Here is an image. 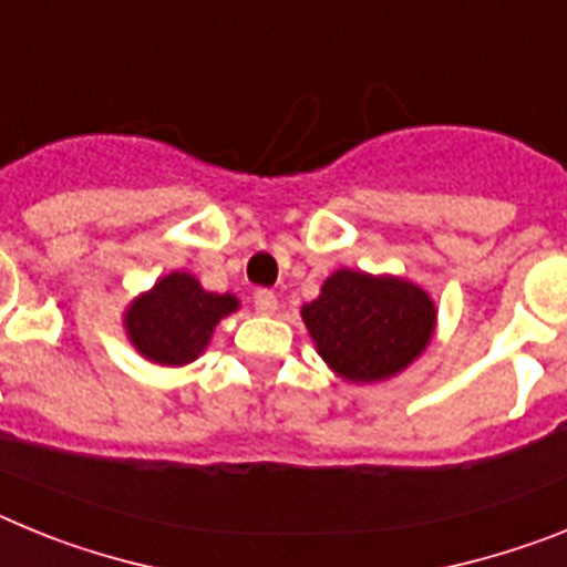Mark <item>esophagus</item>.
Returning <instances> with one entry per match:
<instances>
[{
    "mask_svg": "<svg viewBox=\"0 0 567 567\" xmlns=\"http://www.w3.org/2000/svg\"><path fill=\"white\" fill-rule=\"evenodd\" d=\"M252 300H255V309H258L260 315H272L275 309H278V295H275L272 289H258Z\"/></svg>",
    "mask_w": 567,
    "mask_h": 567,
    "instance_id": "34e87169",
    "label": "esophagus"
}]
</instances>
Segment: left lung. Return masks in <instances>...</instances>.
I'll return each instance as SVG.
<instances>
[{
	"label": "left lung",
	"instance_id": "left-lung-1",
	"mask_svg": "<svg viewBox=\"0 0 567 567\" xmlns=\"http://www.w3.org/2000/svg\"><path fill=\"white\" fill-rule=\"evenodd\" d=\"M300 315L320 358L358 383L398 374L434 332V303L423 289L352 269L334 272Z\"/></svg>",
	"mask_w": 567,
	"mask_h": 567
}]
</instances>
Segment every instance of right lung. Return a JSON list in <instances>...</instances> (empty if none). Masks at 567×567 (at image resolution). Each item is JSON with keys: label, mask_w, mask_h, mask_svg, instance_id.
Masks as SVG:
<instances>
[{"label": "right lung", "mask_w": 567, "mask_h": 567, "mask_svg": "<svg viewBox=\"0 0 567 567\" xmlns=\"http://www.w3.org/2000/svg\"><path fill=\"white\" fill-rule=\"evenodd\" d=\"M233 295H215L187 272H173L142 295L127 312V332L144 358L184 365L204 352L215 323L235 312Z\"/></svg>", "instance_id": "right-lung-1"}]
</instances>
